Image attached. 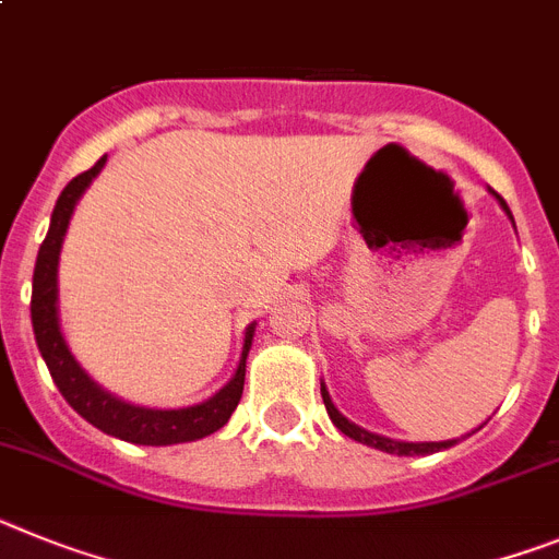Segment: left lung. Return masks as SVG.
I'll list each match as a JSON object with an SVG mask.
<instances>
[{
  "label": "left lung",
  "mask_w": 559,
  "mask_h": 559,
  "mask_svg": "<svg viewBox=\"0 0 559 559\" xmlns=\"http://www.w3.org/2000/svg\"><path fill=\"white\" fill-rule=\"evenodd\" d=\"M495 197H498V193H495ZM498 202H501L503 211L509 213L507 202H503L501 197H498ZM509 219H512V213H509ZM320 396H323V405H326V411H329V419L334 421V427H337L340 433H346L348 439L360 441V444H368V448H373V450H382V453H391V455H430V453H439V450L453 448V444H455V439H450V441H421V444H414V441H394V439H385V436L368 433V430H362V427H357L354 421H348L346 416L340 414L337 407H334L332 396H329L326 385H320Z\"/></svg>",
  "instance_id": "8db88e82"
}]
</instances>
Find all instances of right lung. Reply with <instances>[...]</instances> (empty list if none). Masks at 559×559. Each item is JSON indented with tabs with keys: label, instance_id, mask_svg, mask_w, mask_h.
Masks as SVG:
<instances>
[{
	"label": "right lung",
	"instance_id": "1",
	"mask_svg": "<svg viewBox=\"0 0 559 559\" xmlns=\"http://www.w3.org/2000/svg\"><path fill=\"white\" fill-rule=\"evenodd\" d=\"M104 163L106 157H100L90 171L70 179V186L61 191L56 202L47 239L38 247L31 298L33 334H36L38 352L45 357L52 382L58 385L61 396L70 402L72 411H78L90 425H95L104 433L132 441V444H152V448L179 444V441H197L225 427L236 405H239L241 391H245V360L255 329H247L236 377L216 396H211L202 405L182 407V411H152V407L129 405V402H120L118 396L106 394L104 388L95 385L84 373V368L78 366L75 357L67 348L64 337H61V329H58V252H61V241H64L67 225H70L72 207L81 199V193L86 191V186L95 179V174L104 168Z\"/></svg>",
	"mask_w": 559,
	"mask_h": 559
}]
</instances>
